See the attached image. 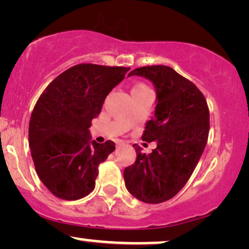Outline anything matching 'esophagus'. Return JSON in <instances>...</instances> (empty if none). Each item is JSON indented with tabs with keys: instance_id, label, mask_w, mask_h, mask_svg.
Instances as JSON below:
<instances>
[{
	"instance_id": "obj_1",
	"label": "esophagus",
	"mask_w": 249,
	"mask_h": 249,
	"mask_svg": "<svg viewBox=\"0 0 249 249\" xmlns=\"http://www.w3.org/2000/svg\"><path fill=\"white\" fill-rule=\"evenodd\" d=\"M122 145H124V142H122V141H118V142H117V146H118V147H119V146H122Z\"/></svg>"
}]
</instances>
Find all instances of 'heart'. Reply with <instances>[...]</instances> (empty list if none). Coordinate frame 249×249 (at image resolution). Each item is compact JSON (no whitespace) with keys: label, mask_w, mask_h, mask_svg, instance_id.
I'll return each instance as SVG.
<instances>
[{"label":"heart","mask_w":249,"mask_h":249,"mask_svg":"<svg viewBox=\"0 0 249 249\" xmlns=\"http://www.w3.org/2000/svg\"><path fill=\"white\" fill-rule=\"evenodd\" d=\"M138 88H144V87H142V86H137V87H135L134 89H138Z\"/></svg>","instance_id":"b5f03b06"}]
</instances>
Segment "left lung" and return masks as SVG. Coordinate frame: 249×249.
Segmentation results:
<instances>
[{
  "mask_svg": "<svg viewBox=\"0 0 249 249\" xmlns=\"http://www.w3.org/2000/svg\"><path fill=\"white\" fill-rule=\"evenodd\" d=\"M138 76L155 88V111L146 124L142 141L156 142L149 154L132 145L137 159L124 171L125 188L144 203L159 204L176 196L195 170L210 130V112L204 95L172 68H137Z\"/></svg>",
  "mask_w": 249,
  "mask_h": 249,
  "instance_id": "8db88e82",
  "label": "left lung"
}]
</instances>
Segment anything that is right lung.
<instances>
[{"label":"right lung","instance_id":"right-lung-1","mask_svg":"<svg viewBox=\"0 0 249 249\" xmlns=\"http://www.w3.org/2000/svg\"><path fill=\"white\" fill-rule=\"evenodd\" d=\"M129 68L77 64L43 91L29 121V147L38 178L59 198L76 200L95 188L98 165L113 142L91 139L90 121Z\"/></svg>","mask_w":249,"mask_h":249}]
</instances>
